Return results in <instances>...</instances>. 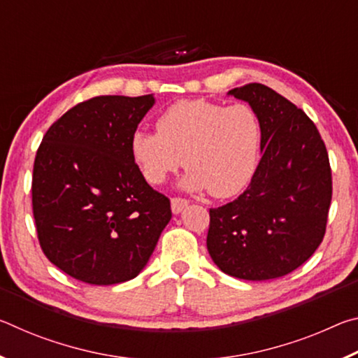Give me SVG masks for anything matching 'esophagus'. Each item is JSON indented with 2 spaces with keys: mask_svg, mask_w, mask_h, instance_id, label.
Returning a JSON list of instances; mask_svg holds the SVG:
<instances>
[{
  "mask_svg": "<svg viewBox=\"0 0 358 358\" xmlns=\"http://www.w3.org/2000/svg\"><path fill=\"white\" fill-rule=\"evenodd\" d=\"M187 205H189V202H187L186 199H181V197H173L171 201V207H172L173 215L181 213V211H183Z\"/></svg>",
  "mask_w": 358,
  "mask_h": 358,
  "instance_id": "esophagus-1",
  "label": "esophagus"
}]
</instances>
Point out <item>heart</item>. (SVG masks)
<instances>
[{
    "label": "heart",
    "mask_w": 358,
    "mask_h": 358,
    "mask_svg": "<svg viewBox=\"0 0 358 358\" xmlns=\"http://www.w3.org/2000/svg\"><path fill=\"white\" fill-rule=\"evenodd\" d=\"M156 131L138 129L129 143L132 159L151 185L164 183L185 159L183 189L230 197L243 191L256 172L260 121L250 106L178 101L157 117Z\"/></svg>",
    "instance_id": "1"
}]
</instances>
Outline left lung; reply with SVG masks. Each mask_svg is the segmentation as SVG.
Instances as JSON below:
<instances>
[{"label": "left lung", "instance_id": "left-lung-1", "mask_svg": "<svg viewBox=\"0 0 358 358\" xmlns=\"http://www.w3.org/2000/svg\"><path fill=\"white\" fill-rule=\"evenodd\" d=\"M260 121V159L248 189L210 208L207 248L217 268L246 281L281 278L306 262L325 234L331 171L306 113L260 83L230 90Z\"/></svg>", "mask_w": 358, "mask_h": 358}]
</instances>
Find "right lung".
<instances>
[{"mask_svg":"<svg viewBox=\"0 0 358 358\" xmlns=\"http://www.w3.org/2000/svg\"><path fill=\"white\" fill-rule=\"evenodd\" d=\"M155 96H98L45 132L33 169V215L42 251L78 281L110 286L148 264L172 217L131 156V137Z\"/></svg>","mask_w":358,"mask_h":358,"instance_id":"1","label":"right lung"}]
</instances>
